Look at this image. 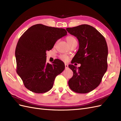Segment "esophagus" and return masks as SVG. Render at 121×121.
I'll list each match as a JSON object with an SVG mask.
<instances>
[{"instance_id":"34e87169","label":"esophagus","mask_w":121,"mask_h":121,"mask_svg":"<svg viewBox=\"0 0 121 121\" xmlns=\"http://www.w3.org/2000/svg\"><path fill=\"white\" fill-rule=\"evenodd\" d=\"M65 68H67L68 67V65L67 64H65Z\"/></svg>"}]
</instances>
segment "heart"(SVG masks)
<instances>
[{
    "label": "heart",
    "instance_id": "heart-1",
    "mask_svg": "<svg viewBox=\"0 0 121 121\" xmlns=\"http://www.w3.org/2000/svg\"><path fill=\"white\" fill-rule=\"evenodd\" d=\"M66 40L69 46L71 45L72 43H73L75 42H77V41L75 38L73 36H71V35L67 36L66 38ZM59 57L60 58V59H61L64 62L67 61L69 59V56H67V55H65V54H62L60 55Z\"/></svg>",
    "mask_w": 121,
    "mask_h": 121
}]
</instances>
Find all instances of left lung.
Returning <instances> with one entry per match:
<instances>
[{
  "label": "left lung",
  "mask_w": 121,
  "mask_h": 121,
  "mask_svg": "<svg viewBox=\"0 0 121 121\" xmlns=\"http://www.w3.org/2000/svg\"><path fill=\"white\" fill-rule=\"evenodd\" d=\"M66 30L77 37L79 43L78 50L71 63L81 64L78 68L72 64L68 65L73 72L68 85L76 93H87L100 84L108 69L106 41L97 29L87 24Z\"/></svg>",
  "instance_id": "1"
}]
</instances>
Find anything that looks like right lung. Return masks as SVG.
Wrapping results in <instances>:
<instances>
[{
	"label": "right lung",
	"instance_id": "right-lung-1",
	"mask_svg": "<svg viewBox=\"0 0 121 121\" xmlns=\"http://www.w3.org/2000/svg\"><path fill=\"white\" fill-rule=\"evenodd\" d=\"M67 34L63 28L39 24L30 27L20 38L15 51L17 72L30 91L36 93L49 91L55 78L64 70L63 62L58 59L53 64L46 63V52Z\"/></svg>",
	"mask_w": 121,
	"mask_h": 121
}]
</instances>
